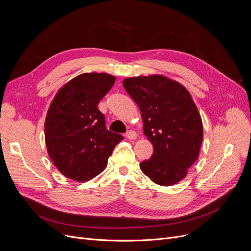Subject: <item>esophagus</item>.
I'll return each mask as SVG.
<instances>
[{"label": "esophagus", "mask_w": 251, "mask_h": 251, "mask_svg": "<svg viewBox=\"0 0 251 251\" xmlns=\"http://www.w3.org/2000/svg\"><path fill=\"white\" fill-rule=\"evenodd\" d=\"M126 137H127L128 139H130V140H132V139H135V138L137 137V134H136L135 131H133V130H129L128 132L126 133Z\"/></svg>", "instance_id": "esophagus-1"}]
</instances>
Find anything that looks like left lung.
<instances>
[{
	"label": "left lung",
	"instance_id": "obj_1",
	"mask_svg": "<svg viewBox=\"0 0 251 251\" xmlns=\"http://www.w3.org/2000/svg\"><path fill=\"white\" fill-rule=\"evenodd\" d=\"M123 86L137 103L143 133L152 143L151 159L140 169L152 182L170 186L187 175L203 138L202 122L190 94L162 75L126 78Z\"/></svg>",
	"mask_w": 251,
	"mask_h": 251
}]
</instances>
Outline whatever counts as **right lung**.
Wrapping results in <instances>:
<instances>
[{"label": "right lung", "instance_id": "obj_1", "mask_svg": "<svg viewBox=\"0 0 251 251\" xmlns=\"http://www.w3.org/2000/svg\"><path fill=\"white\" fill-rule=\"evenodd\" d=\"M115 80L105 73L78 75L51 101L45 122L46 144L50 160L64 176L79 182L95 178L124 138L107 129L98 109Z\"/></svg>", "mask_w": 251, "mask_h": 251}]
</instances>
